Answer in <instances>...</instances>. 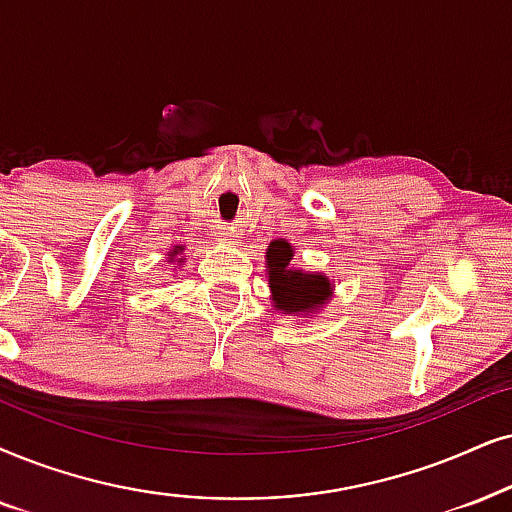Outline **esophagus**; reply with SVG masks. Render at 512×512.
Listing matches in <instances>:
<instances>
[{"mask_svg":"<svg viewBox=\"0 0 512 512\" xmlns=\"http://www.w3.org/2000/svg\"><path fill=\"white\" fill-rule=\"evenodd\" d=\"M219 238H222L224 243H236L238 234L234 229H229V226H224V229H219Z\"/></svg>","mask_w":512,"mask_h":512,"instance_id":"1","label":"esophagus"}]
</instances>
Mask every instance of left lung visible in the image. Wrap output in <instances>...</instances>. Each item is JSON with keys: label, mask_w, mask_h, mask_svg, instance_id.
<instances>
[{"label": "left lung", "mask_w": 512, "mask_h": 512, "mask_svg": "<svg viewBox=\"0 0 512 512\" xmlns=\"http://www.w3.org/2000/svg\"><path fill=\"white\" fill-rule=\"evenodd\" d=\"M293 248L286 241H274L267 250L269 288L274 297V307L281 312H309L319 307L331 295V283L321 274H304L290 269Z\"/></svg>", "instance_id": "left-lung-1"}]
</instances>
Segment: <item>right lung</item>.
<instances>
[{"instance_id":"right-lung-1","label":"right lung","mask_w":512,"mask_h":512,"mask_svg":"<svg viewBox=\"0 0 512 512\" xmlns=\"http://www.w3.org/2000/svg\"><path fill=\"white\" fill-rule=\"evenodd\" d=\"M174 252H177V250H174Z\"/></svg>"}]
</instances>
